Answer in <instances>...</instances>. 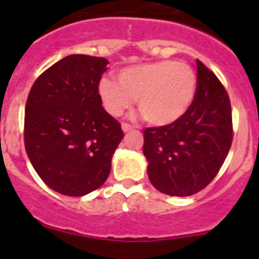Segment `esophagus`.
<instances>
[{"instance_id": "esophagus-1", "label": "esophagus", "mask_w": 259, "mask_h": 259, "mask_svg": "<svg viewBox=\"0 0 259 259\" xmlns=\"http://www.w3.org/2000/svg\"><path fill=\"white\" fill-rule=\"evenodd\" d=\"M134 128H135V127H132V125H131V124H128V123H123V124H122V130H123V132L134 131Z\"/></svg>"}]
</instances>
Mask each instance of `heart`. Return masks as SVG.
Returning a JSON list of instances; mask_svg holds the SVG:
<instances>
[{
    "mask_svg": "<svg viewBox=\"0 0 259 259\" xmlns=\"http://www.w3.org/2000/svg\"><path fill=\"white\" fill-rule=\"evenodd\" d=\"M118 83L102 79L98 85L105 109L122 115L137 98V107L149 124L163 127L188 113L196 97L197 76L187 63L157 61L122 68Z\"/></svg>",
    "mask_w": 259,
    "mask_h": 259,
    "instance_id": "1",
    "label": "heart"
}]
</instances>
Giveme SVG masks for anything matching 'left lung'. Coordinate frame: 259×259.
<instances>
[{
    "label": "left lung",
    "instance_id": "1",
    "mask_svg": "<svg viewBox=\"0 0 259 259\" xmlns=\"http://www.w3.org/2000/svg\"><path fill=\"white\" fill-rule=\"evenodd\" d=\"M197 91L178 122L144 131L148 176L155 189L187 197L210 184L232 144V113L219 79L197 59Z\"/></svg>",
    "mask_w": 259,
    "mask_h": 259
}]
</instances>
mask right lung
I'll return each mask as SVG.
<instances>
[{
  "label": "right lung",
  "mask_w": 259,
  "mask_h": 259,
  "mask_svg": "<svg viewBox=\"0 0 259 259\" xmlns=\"http://www.w3.org/2000/svg\"><path fill=\"white\" fill-rule=\"evenodd\" d=\"M107 63L101 57H65L36 79L27 98V155L42 182L65 196L100 188L124 136L98 93Z\"/></svg>",
  "instance_id": "1"
}]
</instances>
